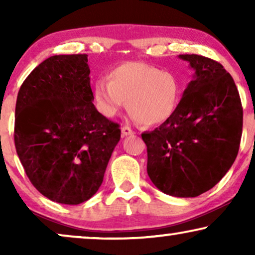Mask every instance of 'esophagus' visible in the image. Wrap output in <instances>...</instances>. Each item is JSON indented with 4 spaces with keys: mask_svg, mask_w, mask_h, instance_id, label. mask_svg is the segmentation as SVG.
<instances>
[{
    "mask_svg": "<svg viewBox=\"0 0 255 255\" xmlns=\"http://www.w3.org/2000/svg\"><path fill=\"white\" fill-rule=\"evenodd\" d=\"M122 134H123V135H131V134H133V131L131 130V128H128V127H127V125H125V127L122 128Z\"/></svg>",
    "mask_w": 255,
    "mask_h": 255,
    "instance_id": "esophagus-1",
    "label": "esophagus"
}]
</instances>
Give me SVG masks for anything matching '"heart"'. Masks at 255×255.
<instances>
[{"instance_id": "b5f03b06", "label": "heart", "mask_w": 255, "mask_h": 255, "mask_svg": "<svg viewBox=\"0 0 255 255\" xmlns=\"http://www.w3.org/2000/svg\"><path fill=\"white\" fill-rule=\"evenodd\" d=\"M181 96L176 75L144 62H124L97 80L94 99L106 117L117 115L127 102L128 113L145 127L161 124L174 114Z\"/></svg>"}]
</instances>
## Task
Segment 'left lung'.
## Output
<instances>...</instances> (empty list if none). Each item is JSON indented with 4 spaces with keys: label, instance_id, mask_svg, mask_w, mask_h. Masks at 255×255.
Here are the masks:
<instances>
[{
    "label": "left lung",
    "instance_id": "left-lung-1",
    "mask_svg": "<svg viewBox=\"0 0 255 255\" xmlns=\"http://www.w3.org/2000/svg\"><path fill=\"white\" fill-rule=\"evenodd\" d=\"M195 71L176 110L151 132L147 174L162 193L196 197L228 173L239 151L243 107L232 76L219 62L197 54H180Z\"/></svg>",
    "mask_w": 255,
    "mask_h": 255
}]
</instances>
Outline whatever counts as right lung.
<instances>
[{"label": "right lung", "mask_w": 255, "mask_h": 255, "mask_svg": "<svg viewBox=\"0 0 255 255\" xmlns=\"http://www.w3.org/2000/svg\"><path fill=\"white\" fill-rule=\"evenodd\" d=\"M87 54L53 55L20 86L15 146L27 177L48 200L80 204L96 194L121 128L94 106Z\"/></svg>", "instance_id": "1"}]
</instances>
